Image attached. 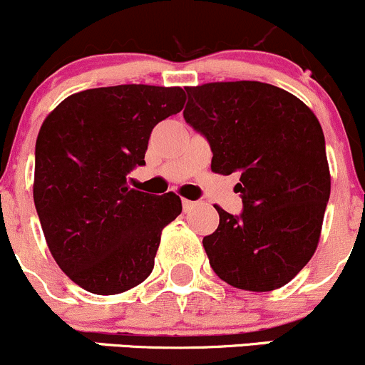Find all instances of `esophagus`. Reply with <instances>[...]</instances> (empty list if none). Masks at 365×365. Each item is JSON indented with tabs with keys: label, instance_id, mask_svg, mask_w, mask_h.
Wrapping results in <instances>:
<instances>
[{
	"label": "esophagus",
	"instance_id": "1",
	"mask_svg": "<svg viewBox=\"0 0 365 365\" xmlns=\"http://www.w3.org/2000/svg\"><path fill=\"white\" fill-rule=\"evenodd\" d=\"M197 205H198L197 202H191V200H182V209H184V212H190V210H193Z\"/></svg>",
	"mask_w": 365,
	"mask_h": 365
}]
</instances>
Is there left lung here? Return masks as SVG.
I'll list each match as a JSON object with an SVG mask.
<instances>
[{
  "label": "left lung",
  "mask_w": 365,
  "mask_h": 365,
  "mask_svg": "<svg viewBox=\"0 0 365 365\" xmlns=\"http://www.w3.org/2000/svg\"><path fill=\"white\" fill-rule=\"evenodd\" d=\"M184 120L212 150V170L240 172L244 210L219 209L203 238L221 280L244 291H275L291 282L319 245L331 195L325 139L307 104L261 81L187 87Z\"/></svg>",
  "instance_id": "obj_1"
}]
</instances>
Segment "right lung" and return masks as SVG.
Listing matches in <instances>:
<instances>
[{
	"mask_svg": "<svg viewBox=\"0 0 365 365\" xmlns=\"http://www.w3.org/2000/svg\"><path fill=\"white\" fill-rule=\"evenodd\" d=\"M184 90L118 85L69 96L36 139L34 205L50 252L85 291L111 296L146 280L181 198L128 187L151 130L182 109Z\"/></svg>",
	"mask_w": 365,
	"mask_h": 365,
	"instance_id": "add662e5",
	"label": "right lung"
}]
</instances>
